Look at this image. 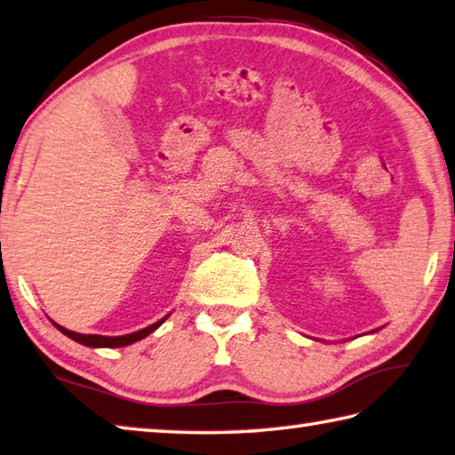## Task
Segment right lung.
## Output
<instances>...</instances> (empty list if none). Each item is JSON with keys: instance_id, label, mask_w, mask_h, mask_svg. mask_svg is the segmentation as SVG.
<instances>
[{"instance_id": "add662e5", "label": "right lung", "mask_w": 455, "mask_h": 455, "mask_svg": "<svg viewBox=\"0 0 455 455\" xmlns=\"http://www.w3.org/2000/svg\"><path fill=\"white\" fill-rule=\"evenodd\" d=\"M164 320H167V316L161 318L159 322H155V324H151V326H147V328H143V330H137V332L125 334V336L79 334V332H73V330H68V328H63V326H60V324H55V322H53V326H55L57 330H60V332H63L65 336H69L71 340H76V342L84 344V346H89V348H121V346H129V344H133V342H137V340H143L145 336L155 332V330L159 328Z\"/></svg>"}]
</instances>
